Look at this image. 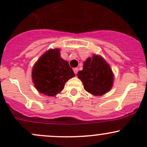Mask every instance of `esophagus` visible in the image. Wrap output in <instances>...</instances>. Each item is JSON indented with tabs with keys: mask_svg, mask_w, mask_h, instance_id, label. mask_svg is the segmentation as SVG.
Returning <instances> with one entry per match:
<instances>
[{
	"mask_svg": "<svg viewBox=\"0 0 147 147\" xmlns=\"http://www.w3.org/2000/svg\"><path fill=\"white\" fill-rule=\"evenodd\" d=\"M78 70H79V69L77 68H75L73 69V71H74V72H75V74H77V72H78Z\"/></svg>",
	"mask_w": 147,
	"mask_h": 147,
	"instance_id": "obj_1",
	"label": "esophagus"
}]
</instances>
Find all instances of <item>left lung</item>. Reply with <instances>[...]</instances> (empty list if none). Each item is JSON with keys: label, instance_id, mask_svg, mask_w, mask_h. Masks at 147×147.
<instances>
[{"label": "left lung", "instance_id": "left-lung-1", "mask_svg": "<svg viewBox=\"0 0 147 147\" xmlns=\"http://www.w3.org/2000/svg\"><path fill=\"white\" fill-rule=\"evenodd\" d=\"M78 78L88 92L94 96H102L113 86L114 74L109 64L100 55H93L84 62L83 70L77 73Z\"/></svg>", "mask_w": 147, "mask_h": 147}]
</instances>
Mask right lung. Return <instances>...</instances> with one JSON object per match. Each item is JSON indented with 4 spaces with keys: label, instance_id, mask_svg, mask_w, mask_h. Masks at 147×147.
<instances>
[{
    "label": "right lung",
    "instance_id": "add662e5",
    "mask_svg": "<svg viewBox=\"0 0 147 147\" xmlns=\"http://www.w3.org/2000/svg\"><path fill=\"white\" fill-rule=\"evenodd\" d=\"M75 76L68 62L61 57L59 48L50 49L40 57L32 71V82L40 93L54 97Z\"/></svg>",
    "mask_w": 147,
    "mask_h": 147
}]
</instances>
